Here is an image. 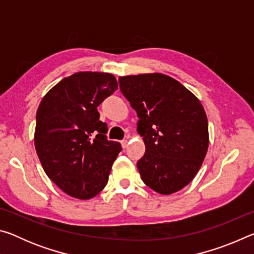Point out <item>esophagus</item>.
<instances>
[{"instance_id": "34e87169", "label": "esophagus", "mask_w": 254, "mask_h": 254, "mask_svg": "<svg viewBox=\"0 0 254 254\" xmlns=\"http://www.w3.org/2000/svg\"><path fill=\"white\" fill-rule=\"evenodd\" d=\"M121 144H122V148H123V149H124V148H127V144H128L127 140H122V141H121Z\"/></svg>"}]
</instances>
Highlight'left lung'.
I'll return each instance as SVG.
<instances>
[{
    "label": "left lung",
    "instance_id": "obj_1",
    "mask_svg": "<svg viewBox=\"0 0 254 254\" xmlns=\"http://www.w3.org/2000/svg\"><path fill=\"white\" fill-rule=\"evenodd\" d=\"M120 89L135 110L144 156L136 162L143 183L170 195L194 179L208 149V122L194 94L163 74L119 78Z\"/></svg>",
    "mask_w": 254,
    "mask_h": 254
}]
</instances>
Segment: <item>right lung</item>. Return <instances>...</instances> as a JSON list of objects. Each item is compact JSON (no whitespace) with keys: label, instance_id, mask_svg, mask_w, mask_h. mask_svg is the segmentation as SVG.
Instances as JSON below:
<instances>
[{"label":"right lung","instance_id":"1","mask_svg":"<svg viewBox=\"0 0 254 254\" xmlns=\"http://www.w3.org/2000/svg\"><path fill=\"white\" fill-rule=\"evenodd\" d=\"M117 89L109 72H76L54 86L37 111L34 145L42 168L75 198L89 199L103 190L122 150L107 140V124L97 112Z\"/></svg>","mask_w":254,"mask_h":254}]
</instances>
